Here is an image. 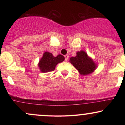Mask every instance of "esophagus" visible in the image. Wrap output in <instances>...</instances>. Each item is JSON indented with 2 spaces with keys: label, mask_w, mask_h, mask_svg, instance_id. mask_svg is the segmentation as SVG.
<instances>
[{
  "label": "esophagus",
  "mask_w": 125,
  "mask_h": 125,
  "mask_svg": "<svg viewBox=\"0 0 125 125\" xmlns=\"http://www.w3.org/2000/svg\"><path fill=\"white\" fill-rule=\"evenodd\" d=\"M68 55H65L64 56V58H65V61H67L68 59Z\"/></svg>",
  "instance_id": "obj_1"
}]
</instances>
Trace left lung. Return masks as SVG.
Returning <instances> with one entry per match:
<instances>
[{
	"label": "left lung",
	"mask_w": 125,
	"mask_h": 125,
	"mask_svg": "<svg viewBox=\"0 0 125 125\" xmlns=\"http://www.w3.org/2000/svg\"><path fill=\"white\" fill-rule=\"evenodd\" d=\"M69 62L82 76L92 73L97 67L96 63L94 62L93 59L89 56L87 53L83 50L77 52L75 57L70 58Z\"/></svg>",
	"instance_id": "obj_1"
}]
</instances>
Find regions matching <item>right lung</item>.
<instances>
[{"mask_svg": "<svg viewBox=\"0 0 125 125\" xmlns=\"http://www.w3.org/2000/svg\"><path fill=\"white\" fill-rule=\"evenodd\" d=\"M64 61V58L62 54L54 57L52 53L45 52L39 62L38 67L41 72H49L53 71L56 66Z\"/></svg>", "mask_w": 125, "mask_h": 125, "instance_id": "1", "label": "right lung"}]
</instances>
